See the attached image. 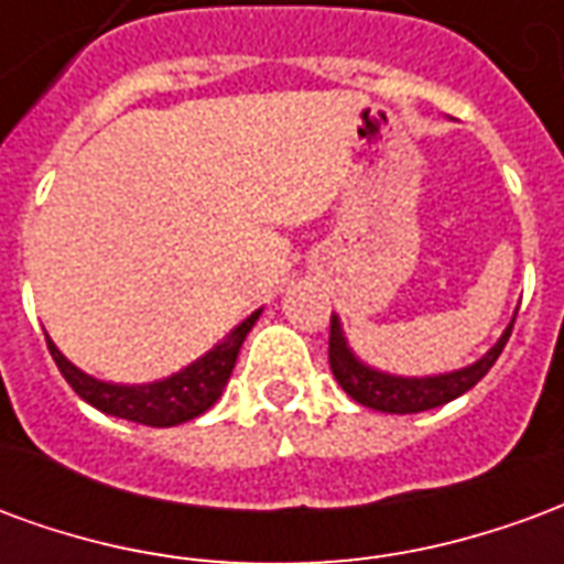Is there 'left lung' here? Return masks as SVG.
Returning <instances> with one entry per match:
<instances>
[{"mask_svg": "<svg viewBox=\"0 0 564 564\" xmlns=\"http://www.w3.org/2000/svg\"><path fill=\"white\" fill-rule=\"evenodd\" d=\"M510 329H513V319L508 329L501 332L496 347H489V354L480 356L474 366L449 371V375H435V378H395V375L366 366L344 338L341 319L332 314L329 366L335 380L354 402L366 404L371 411H383V414H420V411H432V408L453 402L462 392L471 390L474 383L496 366V359L510 338Z\"/></svg>", "mask_w": 564, "mask_h": 564, "instance_id": "left-lung-1", "label": "left lung"}]
</instances>
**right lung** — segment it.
Wrapping results in <instances>:
<instances>
[{"label": "right lung", "mask_w": 564, "mask_h": 564, "mask_svg": "<svg viewBox=\"0 0 564 564\" xmlns=\"http://www.w3.org/2000/svg\"><path fill=\"white\" fill-rule=\"evenodd\" d=\"M262 311H253L250 317L235 326L226 341L217 344L214 350L196 359L193 366L181 368L172 378L153 380V383H141V387H123V383H108V380H96L84 375L80 368L68 362L66 356L56 350V344L47 338V350L54 356L59 375L68 380V387L78 392L80 399L93 404L102 414L120 416L129 423L141 425H177L193 420V416L205 414L210 404L223 395V387L229 383L238 350L245 344L247 332L253 329Z\"/></svg>", "instance_id": "right-lung-1"}]
</instances>
